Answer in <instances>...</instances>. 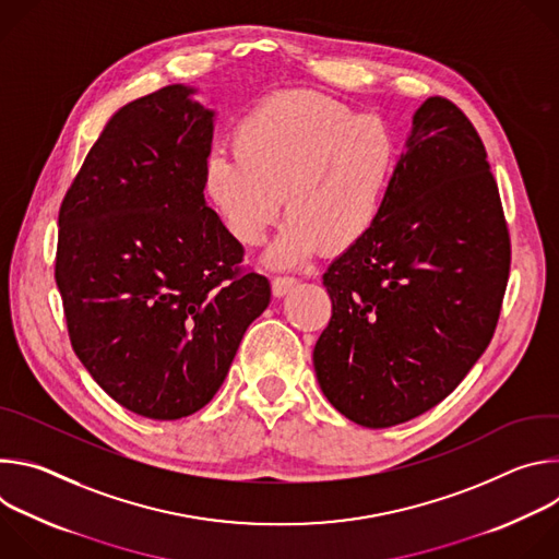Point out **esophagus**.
I'll use <instances>...</instances> for the list:
<instances>
[{"label":"esophagus","instance_id":"34e87169","mask_svg":"<svg viewBox=\"0 0 559 559\" xmlns=\"http://www.w3.org/2000/svg\"><path fill=\"white\" fill-rule=\"evenodd\" d=\"M296 283L298 281L294 276H276L272 281V292H274V296H285L296 287Z\"/></svg>","mask_w":559,"mask_h":559}]
</instances>
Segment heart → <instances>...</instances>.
<instances>
[{
    "instance_id": "heart-1",
    "label": "heart",
    "mask_w": 559,
    "mask_h": 559,
    "mask_svg": "<svg viewBox=\"0 0 559 559\" xmlns=\"http://www.w3.org/2000/svg\"><path fill=\"white\" fill-rule=\"evenodd\" d=\"M231 146L210 154L205 197L248 248L265 241L283 199L287 221L265 257L272 267L302 263L321 246L358 243L378 221L397 166L386 121L302 93L250 112Z\"/></svg>"
}]
</instances>
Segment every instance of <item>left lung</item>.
Masks as SVG:
<instances>
[{"label": "left lung", "mask_w": 559, "mask_h": 559, "mask_svg": "<svg viewBox=\"0 0 559 559\" xmlns=\"http://www.w3.org/2000/svg\"><path fill=\"white\" fill-rule=\"evenodd\" d=\"M509 265L483 139L455 104L429 97L378 221L323 274L332 318L313 369L328 401L369 429L436 407L489 347Z\"/></svg>", "instance_id": "left-lung-1"}]
</instances>
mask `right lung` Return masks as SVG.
<instances>
[{"label":"right lung","mask_w":559,"mask_h":559,"mask_svg":"<svg viewBox=\"0 0 559 559\" xmlns=\"http://www.w3.org/2000/svg\"><path fill=\"white\" fill-rule=\"evenodd\" d=\"M175 84L119 108L59 210L72 349L128 412L179 420L223 384L270 281L205 203L216 112Z\"/></svg>","instance_id":"1"}]
</instances>
